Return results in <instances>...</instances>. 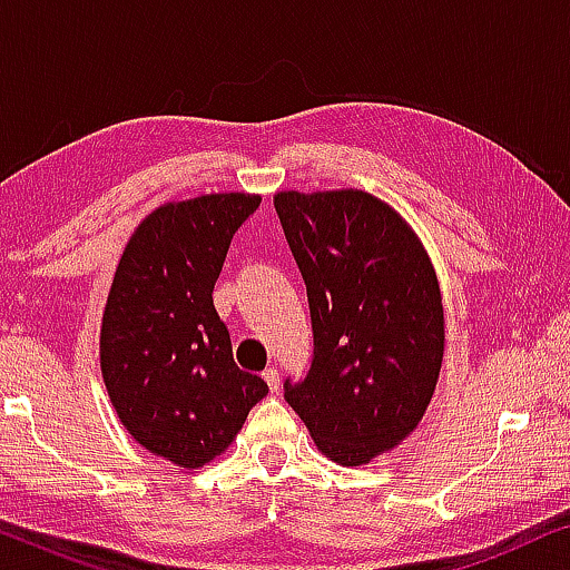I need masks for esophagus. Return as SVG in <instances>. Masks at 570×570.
I'll use <instances>...</instances> for the list:
<instances>
[{"instance_id": "34e87169", "label": "esophagus", "mask_w": 570, "mask_h": 570, "mask_svg": "<svg viewBox=\"0 0 570 570\" xmlns=\"http://www.w3.org/2000/svg\"><path fill=\"white\" fill-rule=\"evenodd\" d=\"M264 376V381H267V386H269V392H277L279 389V373H277V368H267L262 373Z\"/></svg>"}]
</instances>
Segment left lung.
Wrapping results in <instances>:
<instances>
[{
	"instance_id": "1",
	"label": "left lung",
	"mask_w": 570,
	"mask_h": 570,
	"mask_svg": "<svg viewBox=\"0 0 570 570\" xmlns=\"http://www.w3.org/2000/svg\"><path fill=\"white\" fill-rule=\"evenodd\" d=\"M275 209L306 283L314 361L285 400L316 449L368 464L407 439L443 363V303L417 233L361 189L277 191Z\"/></svg>"
}]
</instances>
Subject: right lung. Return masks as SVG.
I'll return each mask as SVG.
<instances>
[{"instance_id": "1", "label": "right lung", "mask_w": 570, "mask_h": 570, "mask_svg": "<svg viewBox=\"0 0 570 570\" xmlns=\"http://www.w3.org/2000/svg\"><path fill=\"white\" fill-rule=\"evenodd\" d=\"M259 194L155 207L124 246L100 322V373L121 425L155 456L199 470L236 441L267 384L233 361L213 287Z\"/></svg>"}]
</instances>
